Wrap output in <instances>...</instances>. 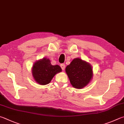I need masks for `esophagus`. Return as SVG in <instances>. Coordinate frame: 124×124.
Wrapping results in <instances>:
<instances>
[{
  "instance_id": "1",
  "label": "esophagus",
  "mask_w": 124,
  "mask_h": 124,
  "mask_svg": "<svg viewBox=\"0 0 124 124\" xmlns=\"http://www.w3.org/2000/svg\"><path fill=\"white\" fill-rule=\"evenodd\" d=\"M60 66H61V68H62V69L63 70H64V69H65V67H66V66H65V64L62 63V64H60Z\"/></svg>"
}]
</instances>
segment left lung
I'll return each mask as SVG.
<instances>
[{
  "label": "left lung",
  "mask_w": 124,
  "mask_h": 124,
  "mask_svg": "<svg viewBox=\"0 0 124 124\" xmlns=\"http://www.w3.org/2000/svg\"><path fill=\"white\" fill-rule=\"evenodd\" d=\"M71 85L76 88H82L89 84L93 76L91 65L81 59L76 58L66 68Z\"/></svg>",
  "instance_id": "1"
}]
</instances>
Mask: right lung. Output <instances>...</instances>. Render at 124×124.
I'll list each match as a JSON object with an SVG mask.
<instances>
[{
  "label": "right lung",
  "instance_id": "right-lung-1",
  "mask_svg": "<svg viewBox=\"0 0 124 124\" xmlns=\"http://www.w3.org/2000/svg\"><path fill=\"white\" fill-rule=\"evenodd\" d=\"M62 71L58 65L53 66L50 61L44 58L35 62L32 67V75L36 81L39 84L45 85L49 84L56 74Z\"/></svg>",
  "mask_w": 124,
  "mask_h": 124
}]
</instances>
